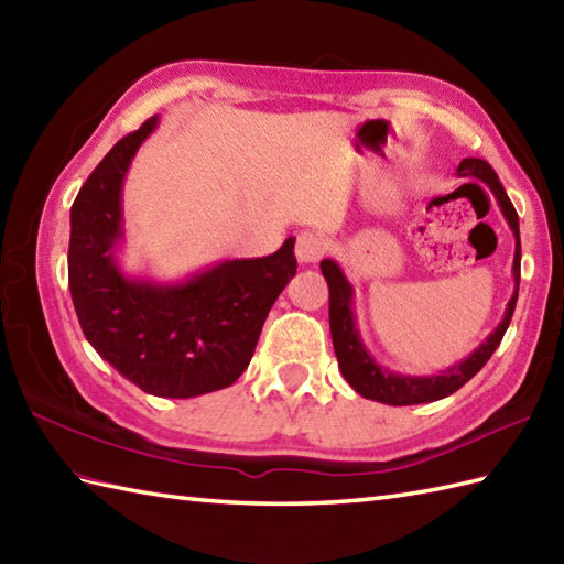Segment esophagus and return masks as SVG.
Segmentation results:
<instances>
[{"label": "esophagus", "mask_w": 564, "mask_h": 564, "mask_svg": "<svg viewBox=\"0 0 564 564\" xmlns=\"http://www.w3.org/2000/svg\"><path fill=\"white\" fill-rule=\"evenodd\" d=\"M327 254V239L317 232H303L297 235L295 242V257L301 263H315Z\"/></svg>", "instance_id": "34e87169"}]
</instances>
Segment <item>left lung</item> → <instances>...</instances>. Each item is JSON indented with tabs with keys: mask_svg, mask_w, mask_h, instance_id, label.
I'll return each instance as SVG.
<instances>
[{
	"mask_svg": "<svg viewBox=\"0 0 564 564\" xmlns=\"http://www.w3.org/2000/svg\"><path fill=\"white\" fill-rule=\"evenodd\" d=\"M458 176H473L477 182L489 186V191H492L499 203L501 215H505L511 227L513 239H517V251H513V295L505 310V319L499 322V327L489 334V337L477 346L470 356L463 358L460 364L441 370L438 376L394 373V370H388L380 364H376V358L366 349L361 332L356 327L354 285L349 283V279H346L337 261L322 259L319 269L329 285V332L334 341V354H337L339 370L346 378V382H349V386L366 400L404 406V404H424V402L448 398V394L460 390L465 382L489 361V356L497 351V346L509 327L513 307H517V301H519V281H521V239H519L517 208L511 206V200L507 196L505 186H501L499 176L485 160L465 158L458 164Z\"/></svg>",
	"mask_w": 564,
	"mask_h": 564,
	"instance_id": "8db88e82",
	"label": "left lung"
}]
</instances>
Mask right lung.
<instances>
[{
  "label": "right lung",
  "instance_id": "right-lung-1",
  "mask_svg": "<svg viewBox=\"0 0 564 564\" xmlns=\"http://www.w3.org/2000/svg\"><path fill=\"white\" fill-rule=\"evenodd\" d=\"M160 116L118 140L69 210V293L84 337L133 386L158 398H198L245 373L275 297L295 275V237L261 259H232L176 283L118 267L123 182Z\"/></svg>",
  "mask_w": 564,
  "mask_h": 564
}]
</instances>
